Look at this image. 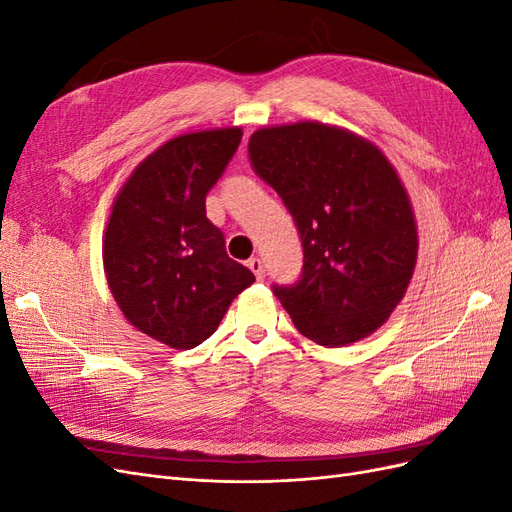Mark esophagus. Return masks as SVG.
<instances>
[{"label":"esophagus","instance_id":"obj_1","mask_svg":"<svg viewBox=\"0 0 512 512\" xmlns=\"http://www.w3.org/2000/svg\"><path fill=\"white\" fill-rule=\"evenodd\" d=\"M247 267L252 269V273L256 275V280L260 282L262 277H265V265H262V260L260 258H252L250 262H247Z\"/></svg>","mask_w":512,"mask_h":512}]
</instances>
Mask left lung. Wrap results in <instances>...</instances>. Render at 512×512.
<instances>
[{
    "mask_svg": "<svg viewBox=\"0 0 512 512\" xmlns=\"http://www.w3.org/2000/svg\"><path fill=\"white\" fill-rule=\"evenodd\" d=\"M247 149L301 232V280L273 288L294 327L327 348L369 337L404 299L418 256L395 166L367 138L320 121L258 128Z\"/></svg>",
    "mask_w": 512,
    "mask_h": 512,
    "instance_id": "obj_1",
    "label": "left lung"
}]
</instances>
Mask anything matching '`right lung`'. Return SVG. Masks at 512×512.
I'll use <instances>...</instances> for the list:
<instances>
[{"label":"right lung","instance_id":"add662e5","mask_svg":"<svg viewBox=\"0 0 512 512\" xmlns=\"http://www.w3.org/2000/svg\"><path fill=\"white\" fill-rule=\"evenodd\" d=\"M241 136L230 126L170 138L132 170L108 215L102 262L113 299L134 329L175 350L203 344L256 282L205 211Z\"/></svg>","mask_w":512,"mask_h":512}]
</instances>
